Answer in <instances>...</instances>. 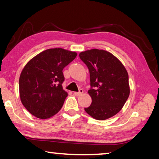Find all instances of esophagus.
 <instances>
[{"instance_id":"esophagus-1","label":"esophagus","mask_w":159,"mask_h":159,"mask_svg":"<svg viewBox=\"0 0 159 159\" xmlns=\"http://www.w3.org/2000/svg\"><path fill=\"white\" fill-rule=\"evenodd\" d=\"M82 93H83V90H82V89H80L79 92H74V94H75L76 96H79V95H81Z\"/></svg>"}]
</instances>
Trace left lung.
<instances>
[{"label": "left lung", "instance_id": "obj_1", "mask_svg": "<svg viewBox=\"0 0 159 159\" xmlns=\"http://www.w3.org/2000/svg\"><path fill=\"white\" fill-rule=\"evenodd\" d=\"M79 56L90 71L91 88L88 93L92 103L84 110L98 120L114 116L129 95V76L125 67L113 54L103 50H88Z\"/></svg>", "mask_w": 159, "mask_h": 159}]
</instances>
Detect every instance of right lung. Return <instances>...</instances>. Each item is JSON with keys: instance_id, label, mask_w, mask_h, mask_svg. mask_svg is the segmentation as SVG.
I'll return each instance as SVG.
<instances>
[{"instance_id": "1", "label": "right lung", "mask_w": 159, "mask_h": 159, "mask_svg": "<svg viewBox=\"0 0 159 159\" xmlns=\"http://www.w3.org/2000/svg\"><path fill=\"white\" fill-rule=\"evenodd\" d=\"M77 55L76 52L63 48H51L25 65L19 77V95L30 114L45 119L59 111L68 95L62 88V71Z\"/></svg>"}]
</instances>
